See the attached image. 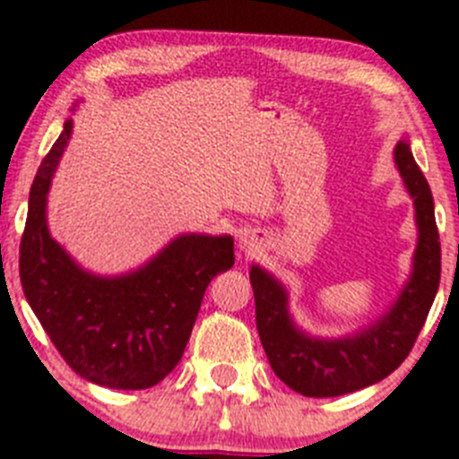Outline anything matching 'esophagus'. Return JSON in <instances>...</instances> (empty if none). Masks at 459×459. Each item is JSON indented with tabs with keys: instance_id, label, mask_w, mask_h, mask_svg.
<instances>
[{
	"instance_id": "obj_1",
	"label": "esophagus",
	"mask_w": 459,
	"mask_h": 459,
	"mask_svg": "<svg viewBox=\"0 0 459 459\" xmlns=\"http://www.w3.org/2000/svg\"><path fill=\"white\" fill-rule=\"evenodd\" d=\"M258 249H260V239L255 238L254 233H242V238H239V251H242L244 255H251Z\"/></svg>"
}]
</instances>
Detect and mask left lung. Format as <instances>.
Masks as SVG:
<instances>
[{
    "mask_svg": "<svg viewBox=\"0 0 459 459\" xmlns=\"http://www.w3.org/2000/svg\"><path fill=\"white\" fill-rule=\"evenodd\" d=\"M394 162L414 204L417 247L403 288L383 315L346 335H312L294 321L288 288L272 272L251 264L255 326L269 365L282 383L303 396H342L387 378L412 351L435 301L442 249L430 186L414 162L408 140L396 144Z\"/></svg>",
    "mask_w": 459,
    "mask_h": 459,
    "instance_id": "8db88e82",
    "label": "left lung"
}]
</instances>
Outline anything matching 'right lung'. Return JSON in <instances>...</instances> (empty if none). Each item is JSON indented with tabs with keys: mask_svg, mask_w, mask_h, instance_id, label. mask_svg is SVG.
Segmentation results:
<instances>
[{
	"mask_svg": "<svg viewBox=\"0 0 459 459\" xmlns=\"http://www.w3.org/2000/svg\"><path fill=\"white\" fill-rule=\"evenodd\" d=\"M72 126L70 117L29 192L20 244L24 297L81 378L108 389L153 387L178 365L210 281L233 267V238L183 233L124 273L85 269L47 224V195Z\"/></svg>",
	"mask_w": 459,
	"mask_h": 459,
	"instance_id": "1",
	"label": "right lung"
}]
</instances>
